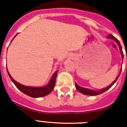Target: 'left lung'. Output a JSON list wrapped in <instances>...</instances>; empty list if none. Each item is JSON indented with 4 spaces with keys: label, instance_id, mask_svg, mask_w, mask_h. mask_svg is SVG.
Here are the masks:
<instances>
[{
    "label": "left lung",
    "instance_id": "obj_1",
    "mask_svg": "<svg viewBox=\"0 0 127 127\" xmlns=\"http://www.w3.org/2000/svg\"><path fill=\"white\" fill-rule=\"evenodd\" d=\"M107 39H112V40H114L115 42L117 43V44H118V46H119V48H120V52H121V57H122V59H123V56H124V55H123V50H122V48H121V44H120V41L116 39V37H114L112 35H111V34H108V35H107ZM121 72V70L120 71V73H119V75H118V76L116 77V79H115L114 81H113L112 83L109 85V86L105 87V88H102V89H100V90H91V89H88V88H83V87H80V86H79L76 83H75V88H76L77 90H78L79 92H80L81 93L83 94L87 95H99L103 93V92H105V91H106V90H108L109 88H110L112 87V85L116 83V81L118 80V77H120Z\"/></svg>",
    "mask_w": 127,
    "mask_h": 127
}]
</instances>
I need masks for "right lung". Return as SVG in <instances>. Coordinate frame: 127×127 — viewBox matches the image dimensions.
<instances>
[{
	"label": "right lung",
	"instance_id": "obj_1",
	"mask_svg": "<svg viewBox=\"0 0 127 127\" xmlns=\"http://www.w3.org/2000/svg\"><path fill=\"white\" fill-rule=\"evenodd\" d=\"M14 38H13V39H14ZM12 40H11V41H12ZM7 73H8V75H9V77H10V79H11V81L14 83V85H15V87H17L19 90H21V91L22 92H23L24 94L27 95L28 96H30L32 97L37 98L46 96V95H48L52 90H54V87H55V81H56V77H57V71L54 72V73L52 76L50 80V81H49V83L47 85L40 87H28V86H25V85H22V84L19 83L17 81H16L15 80H14L13 79V77L11 76V75L9 74L8 70H7Z\"/></svg>",
	"mask_w": 127,
	"mask_h": 127
}]
</instances>
